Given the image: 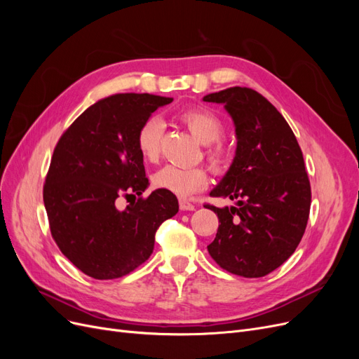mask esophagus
Segmentation results:
<instances>
[{
	"label": "esophagus",
	"instance_id": "1",
	"mask_svg": "<svg viewBox=\"0 0 359 359\" xmlns=\"http://www.w3.org/2000/svg\"><path fill=\"white\" fill-rule=\"evenodd\" d=\"M180 208H181V211H193L194 203L187 199H180Z\"/></svg>",
	"mask_w": 359,
	"mask_h": 359
}]
</instances>
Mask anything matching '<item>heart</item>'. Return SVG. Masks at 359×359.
I'll use <instances>...</instances> for the list:
<instances>
[{
  "label": "heart",
  "instance_id": "heart-1",
  "mask_svg": "<svg viewBox=\"0 0 359 359\" xmlns=\"http://www.w3.org/2000/svg\"><path fill=\"white\" fill-rule=\"evenodd\" d=\"M178 118L201 144L208 145L205 156L211 168L214 170L226 169L229 163V149L222 142H215L224 132L222 119L202 107L184 111ZM161 133L163 121L157 116H151L140 124L136 133V147L145 161L156 163L158 160ZM153 184L154 187L168 190L180 198H189L208 186V173L203 168L165 166L154 173Z\"/></svg>",
  "mask_w": 359,
  "mask_h": 359
}]
</instances>
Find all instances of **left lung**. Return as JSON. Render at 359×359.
<instances>
[{"instance_id": "obj_1", "label": "left lung", "mask_w": 359, "mask_h": 359, "mask_svg": "<svg viewBox=\"0 0 359 359\" xmlns=\"http://www.w3.org/2000/svg\"><path fill=\"white\" fill-rule=\"evenodd\" d=\"M203 102L224 104L236 135L232 165L210 193L236 205H205L220 223L208 252L235 276L264 277L286 262L306 232L311 189L302 151L283 115L252 88L232 86Z\"/></svg>"}]
</instances>
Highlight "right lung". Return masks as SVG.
<instances>
[{
	"label": "right lung",
	"instance_id": "obj_1",
	"mask_svg": "<svg viewBox=\"0 0 359 359\" xmlns=\"http://www.w3.org/2000/svg\"><path fill=\"white\" fill-rule=\"evenodd\" d=\"M172 100L135 93L106 97L76 118L53 149L43 186L50 233L86 276L112 280L132 273L153 253L158 226L178 212L168 190L142 198L149 182L136 147L140 124ZM136 196L117 210L119 197Z\"/></svg>",
	"mask_w": 359,
	"mask_h": 359
}]
</instances>
